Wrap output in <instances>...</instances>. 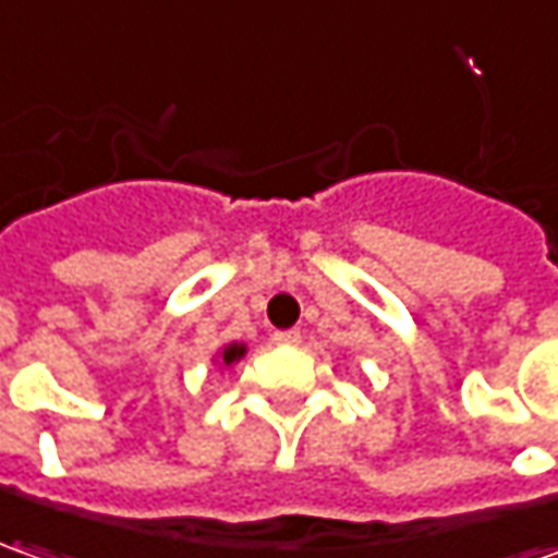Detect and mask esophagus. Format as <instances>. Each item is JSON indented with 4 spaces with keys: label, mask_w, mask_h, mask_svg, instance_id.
<instances>
[{
    "label": "esophagus",
    "mask_w": 558,
    "mask_h": 558,
    "mask_svg": "<svg viewBox=\"0 0 558 558\" xmlns=\"http://www.w3.org/2000/svg\"><path fill=\"white\" fill-rule=\"evenodd\" d=\"M271 339H275V344H287V348H295V344L302 342V332H299V329H280V332H275Z\"/></svg>",
    "instance_id": "1"
}]
</instances>
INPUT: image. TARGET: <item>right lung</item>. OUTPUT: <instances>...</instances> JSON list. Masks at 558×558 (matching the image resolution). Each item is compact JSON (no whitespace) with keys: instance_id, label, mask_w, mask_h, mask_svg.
<instances>
[{"instance_id":"add662e5","label":"right lung","mask_w":558,"mask_h":558,"mask_svg":"<svg viewBox=\"0 0 558 558\" xmlns=\"http://www.w3.org/2000/svg\"><path fill=\"white\" fill-rule=\"evenodd\" d=\"M244 357H247V344L229 342V344H222V348L214 354V366L216 369H229V366L241 363Z\"/></svg>"}]
</instances>
